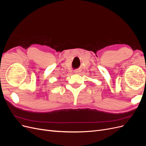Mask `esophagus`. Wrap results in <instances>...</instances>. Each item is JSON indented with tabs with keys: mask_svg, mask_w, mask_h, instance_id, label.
I'll return each instance as SVG.
<instances>
[{
	"mask_svg": "<svg viewBox=\"0 0 146 146\" xmlns=\"http://www.w3.org/2000/svg\"><path fill=\"white\" fill-rule=\"evenodd\" d=\"M75 72H76V73H78V72H77V71H76Z\"/></svg>",
	"mask_w": 146,
	"mask_h": 146,
	"instance_id": "esophagus-1",
	"label": "esophagus"
}]
</instances>
